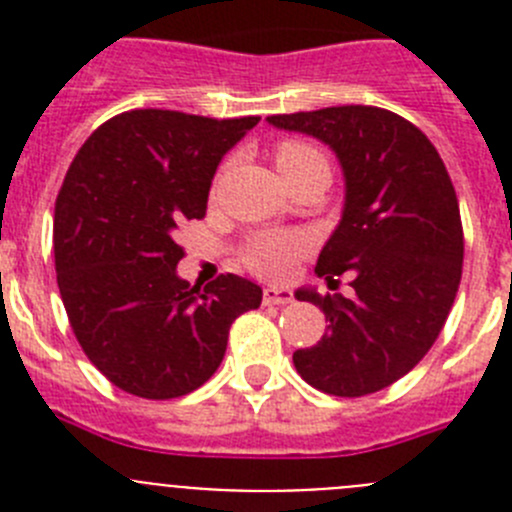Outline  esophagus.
I'll list each match as a JSON object with an SVG mask.
<instances>
[{
    "mask_svg": "<svg viewBox=\"0 0 512 512\" xmlns=\"http://www.w3.org/2000/svg\"><path fill=\"white\" fill-rule=\"evenodd\" d=\"M295 300L289 289H277V287H266L264 289V305H289Z\"/></svg>",
    "mask_w": 512,
    "mask_h": 512,
    "instance_id": "obj_1",
    "label": "esophagus"
}]
</instances>
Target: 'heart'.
<instances>
[{
  "mask_svg": "<svg viewBox=\"0 0 512 512\" xmlns=\"http://www.w3.org/2000/svg\"><path fill=\"white\" fill-rule=\"evenodd\" d=\"M274 158L287 182H295L302 176L320 174L328 179L330 164L328 156L320 151L315 143L300 138L279 140L274 148ZM310 248V238L302 233H282V230H269V233L253 235L243 248V264L264 279H284L297 264L302 253Z\"/></svg>",
  "mask_w": 512,
  "mask_h": 512,
  "instance_id": "1",
  "label": "heart"
}]
</instances>
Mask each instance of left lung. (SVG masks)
I'll list each match as a JSON object with an SVG mask.
<instances>
[{"instance_id":"8db88e82","label":"left lung","mask_w":512,"mask_h":512,"mask_svg":"<svg viewBox=\"0 0 512 512\" xmlns=\"http://www.w3.org/2000/svg\"><path fill=\"white\" fill-rule=\"evenodd\" d=\"M279 130L323 140L341 161L346 202L318 256V277L354 274V297L297 289L328 333L295 351L300 377L336 397L390 387L433 346L461 282L464 230L451 176L413 122L382 107L343 104L271 115Z\"/></svg>"}]
</instances>
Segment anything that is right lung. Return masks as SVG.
<instances>
[{"instance_id":"1","label":"right lung","mask_w":512,"mask_h":512,"mask_svg":"<svg viewBox=\"0 0 512 512\" xmlns=\"http://www.w3.org/2000/svg\"><path fill=\"white\" fill-rule=\"evenodd\" d=\"M261 117L130 110L99 125L71 161L53 215L61 300L84 354L122 392L171 400L217 372L238 315L261 287L176 274V230L202 220L225 153Z\"/></svg>"}]
</instances>
